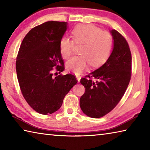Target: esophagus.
I'll return each mask as SVG.
<instances>
[{
    "mask_svg": "<svg viewBox=\"0 0 150 150\" xmlns=\"http://www.w3.org/2000/svg\"><path fill=\"white\" fill-rule=\"evenodd\" d=\"M76 78H77V81H78V82H80V80H81V77H79V76L77 75V76H76Z\"/></svg>",
    "mask_w": 150,
    "mask_h": 150,
    "instance_id": "esophagus-1",
    "label": "esophagus"
}]
</instances>
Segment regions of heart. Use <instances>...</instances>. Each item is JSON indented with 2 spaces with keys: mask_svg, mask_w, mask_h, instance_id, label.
Listing matches in <instances>:
<instances>
[{
  "mask_svg": "<svg viewBox=\"0 0 150 150\" xmlns=\"http://www.w3.org/2000/svg\"><path fill=\"white\" fill-rule=\"evenodd\" d=\"M73 40L63 37L59 43L60 53L64 59H69L73 54L75 44L83 45L80 53L67 63L68 71L79 75L91 65L98 67L105 63L110 55L113 40L108 32L103 31L92 24H80L71 32Z\"/></svg>",
  "mask_w": 150,
  "mask_h": 150,
  "instance_id": "obj_1",
  "label": "heart"
}]
</instances>
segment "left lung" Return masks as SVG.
<instances>
[{"instance_id":"8db88e82","label":"left lung","mask_w":150,"mask_h":150,"mask_svg":"<svg viewBox=\"0 0 150 150\" xmlns=\"http://www.w3.org/2000/svg\"><path fill=\"white\" fill-rule=\"evenodd\" d=\"M110 33L113 49L108 59L80 81L85 88L80 98V107L91 118L103 117L113 110L122 98L131 79L132 55L128 42L116 30H112Z\"/></svg>"}]
</instances>
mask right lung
Listing matches in <instances>:
<instances>
[{
    "instance_id": "add662e5",
    "label": "right lung",
    "mask_w": 150,
    "mask_h": 150,
    "mask_svg": "<svg viewBox=\"0 0 150 150\" xmlns=\"http://www.w3.org/2000/svg\"><path fill=\"white\" fill-rule=\"evenodd\" d=\"M67 28V22L56 21L33 28L17 55L16 69L22 95L42 115L59 110L65 95L77 83L72 74L53 76V71L61 73L65 69L59 43Z\"/></svg>"
}]
</instances>
